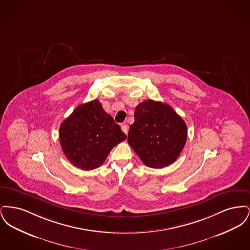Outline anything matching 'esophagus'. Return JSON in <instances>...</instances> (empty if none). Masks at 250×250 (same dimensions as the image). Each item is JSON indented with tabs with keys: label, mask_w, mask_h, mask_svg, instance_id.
Here are the masks:
<instances>
[{
	"label": "esophagus",
	"mask_w": 250,
	"mask_h": 250,
	"mask_svg": "<svg viewBox=\"0 0 250 250\" xmlns=\"http://www.w3.org/2000/svg\"><path fill=\"white\" fill-rule=\"evenodd\" d=\"M122 130L124 133H125L127 135L128 133V125H122Z\"/></svg>",
	"instance_id": "34e87169"
}]
</instances>
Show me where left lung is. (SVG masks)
Masks as SVG:
<instances>
[{
  "label": "left lung",
  "mask_w": 250,
  "mask_h": 250,
  "mask_svg": "<svg viewBox=\"0 0 250 250\" xmlns=\"http://www.w3.org/2000/svg\"><path fill=\"white\" fill-rule=\"evenodd\" d=\"M134 117L127 142L144 165L161 168L172 164L187 143L185 121L170 106L151 99L136 107Z\"/></svg>",
  "instance_id": "left-lung-1"
}]
</instances>
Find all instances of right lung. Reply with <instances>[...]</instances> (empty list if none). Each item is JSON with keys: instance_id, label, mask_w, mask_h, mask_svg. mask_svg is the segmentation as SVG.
Listing matches in <instances>:
<instances>
[{"instance_id": "obj_1", "label": "right lung", "mask_w": 250, "mask_h": 250, "mask_svg": "<svg viewBox=\"0 0 250 250\" xmlns=\"http://www.w3.org/2000/svg\"><path fill=\"white\" fill-rule=\"evenodd\" d=\"M62 150L75 167L83 170L101 166L111 149L126 139L113 118L95 99L76 107L60 125Z\"/></svg>"}]
</instances>
